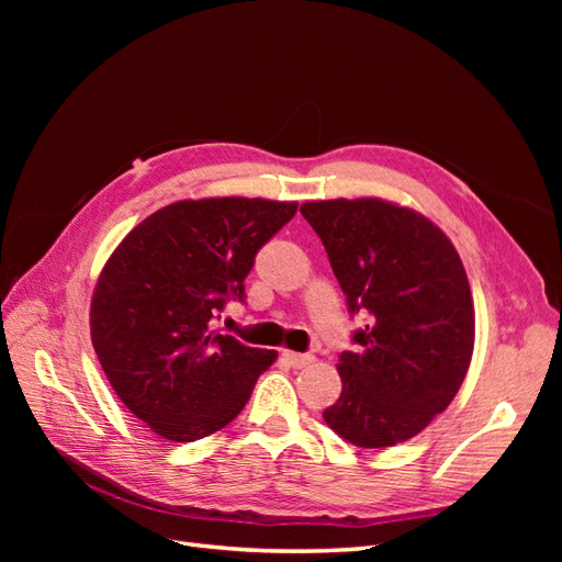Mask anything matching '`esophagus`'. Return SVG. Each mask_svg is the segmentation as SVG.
Instances as JSON below:
<instances>
[{"label":"esophagus","instance_id":"34e87169","mask_svg":"<svg viewBox=\"0 0 562 562\" xmlns=\"http://www.w3.org/2000/svg\"><path fill=\"white\" fill-rule=\"evenodd\" d=\"M283 361L288 366H293V368H304V366L314 363V356L312 353H297V351H283Z\"/></svg>","mask_w":562,"mask_h":562}]
</instances>
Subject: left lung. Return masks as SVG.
Wrapping results in <instances>:
<instances>
[{"label":"left lung","mask_w":562,"mask_h":562,"mask_svg":"<svg viewBox=\"0 0 562 562\" xmlns=\"http://www.w3.org/2000/svg\"><path fill=\"white\" fill-rule=\"evenodd\" d=\"M351 316L339 353L342 394L328 427L359 448L417 436L462 386L473 353V302L462 260L427 217L380 199L302 203Z\"/></svg>","instance_id":"left-lung-1"}]
</instances>
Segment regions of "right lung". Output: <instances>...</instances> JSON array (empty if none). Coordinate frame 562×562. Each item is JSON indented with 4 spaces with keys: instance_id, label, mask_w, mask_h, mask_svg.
Masks as SVG:
<instances>
[{
    "instance_id": "obj_1",
    "label": "right lung",
    "mask_w": 562,
    "mask_h": 562,
    "mask_svg": "<svg viewBox=\"0 0 562 562\" xmlns=\"http://www.w3.org/2000/svg\"><path fill=\"white\" fill-rule=\"evenodd\" d=\"M295 211L241 196L178 201L112 252L91 302L93 349L116 396L155 434L192 443L227 427L277 361L213 321L246 300L255 255Z\"/></svg>"
}]
</instances>
